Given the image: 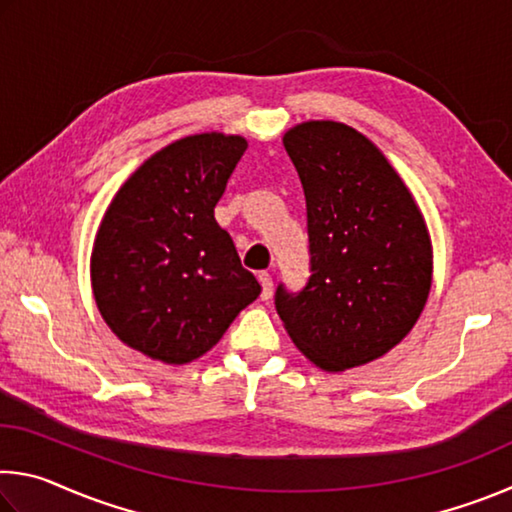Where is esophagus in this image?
Wrapping results in <instances>:
<instances>
[{"instance_id":"esophagus-1","label":"esophagus","mask_w":512,"mask_h":512,"mask_svg":"<svg viewBox=\"0 0 512 512\" xmlns=\"http://www.w3.org/2000/svg\"><path fill=\"white\" fill-rule=\"evenodd\" d=\"M257 280H259V284H262V300H271V296H273V277L268 275V273H259L257 275Z\"/></svg>"}]
</instances>
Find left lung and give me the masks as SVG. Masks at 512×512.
<instances>
[{
  "instance_id": "left-lung-1",
  "label": "left lung",
  "mask_w": 512,
  "mask_h": 512,
  "mask_svg": "<svg viewBox=\"0 0 512 512\" xmlns=\"http://www.w3.org/2000/svg\"><path fill=\"white\" fill-rule=\"evenodd\" d=\"M307 201L309 280L277 284L275 309L318 368L384 357L420 318L431 289V239L418 203L366 135L305 121L282 137Z\"/></svg>"
}]
</instances>
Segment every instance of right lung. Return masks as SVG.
<instances>
[{"instance_id":"add662e5","label":"right lung","mask_w":512,"mask_h":512,"mask_svg":"<svg viewBox=\"0 0 512 512\" xmlns=\"http://www.w3.org/2000/svg\"><path fill=\"white\" fill-rule=\"evenodd\" d=\"M248 142L201 133L153 153L112 198L92 248V291L128 348L189 363L219 343L262 287L214 219Z\"/></svg>"}]
</instances>
